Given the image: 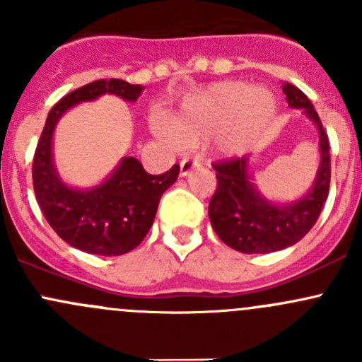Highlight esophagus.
Wrapping results in <instances>:
<instances>
[{
	"label": "esophagus",
	"mask_w": 362,
	"mask_h": 362,
	"mask_svg": "<svg viewBox=\"0 0 362 362\" xmlns=\"http://www.w3.org/2000/svg\"><path fill=\"white\" fill-rule=\"evenodd\" d=\"M202 166V160L198 158H184L180 160V175L182 177H187L192 170Z\"/></svg>",
	"instance_id": "esophagus-1"
}]
</instances>
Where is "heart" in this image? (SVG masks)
Segmentation results:
<instances>
[{"instance_id": "1", "label": "heart", "mask_w": 362, "mask_h": 362, "mask_svg": "<svg viewBox=\"0 0 362 362\" xmlns=\"http://www.w3.org/2000/svg\"><path fill=\"white\" fill-rule=\"evenodd\" d=\"M275 100L269 90L249 89L242 82H221L187 101L170 127L160 126L159 134L194 145L218 133L217 148L226 156H238L250 147L275 115Z\"/></svg>"}]
</instances>
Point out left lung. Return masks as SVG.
Instances as JSON below:
<instances>
[{"instance_id": "8db88e82", "label": "left lung", "mask_w": 362, "mask_h": 362, "mask_svg": "<svg viewBox=\"0 0 362 362\" xmlns=\"http://www.w3.org/2000/svg\"><path fill=\"white\" fill-rule=\"evenodd\" d=\"M282 89L289 107L301 108L319 129L320 166L312 189L303 198L279 204L268 202L254 185L249 156L214 164L217 189L208 204L211 228L226 245L243 254H268L298 243L315 226L329 194V138L319 113L306 94L293 83L286 82Z\"/></svg>"}]
</instances>
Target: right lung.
I'll return each instance as SVG.
<instances>
[{"label": "right lung", "instance_id": "1", "mask_svg": "<svg viewBox=\"0 0 362 362\" xmlns=\"http://www.w3.org/2000/svg\"><path fill=\"white\" fill-rule=\"evenodd\" d=\"M145 87L126 80H96L61 98L47 115L33 159V187L50 228L75 249L96 255H122L141 243L154 222L159 199L175 184L180 166L151 175L134 158H124L103 184L75 189L57 175L52 159V136L64 112L103 94L136 101Z\"/></svg>", "mask_w": 362, "mask_h": 362}]
</instances>
